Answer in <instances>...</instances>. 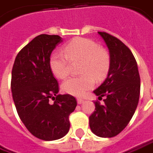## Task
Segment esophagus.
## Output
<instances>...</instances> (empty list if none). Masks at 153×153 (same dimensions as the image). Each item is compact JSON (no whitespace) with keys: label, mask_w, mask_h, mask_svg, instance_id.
I'll use <instances>...</instances> for the list:
<instances>
[{"label":"esophagus","mask_w":153,"mask_h":153,"mask_svg":"<svg viewBox=\"0 0 153 153\" xmlns=\"http://www.w3.org/2000/svg\"><path fill=\"white\" fill-rule=\"evenodd\" d=\"M77 102H78V104H81V103L84 102V100H83V99H80V98H78V99H77Z\"/></svg>","instance_id":"1"}]
</instances>
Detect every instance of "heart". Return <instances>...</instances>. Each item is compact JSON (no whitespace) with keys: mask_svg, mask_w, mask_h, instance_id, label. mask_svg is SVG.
<instances>
[{"mask_svg":"<svg viewBox=\"0 0 153 153\" xmlns=\"http://www.w3.org/2000/svg\"><path fill=\"white\" fill-rule=\"evenodd\" d=\"M65 54L54 51L49 59V67L53 75L64 79L68 75L70 62L81 61L80 76L68 78L62 83L64 92L75 97H82L95 85V78L104 79L110 68V56L93 40L75 38L64 46Z\"/></svg>","mask_w":153,"mask_h":153,"instance_id":"1","label":"heart"}]
</instances>
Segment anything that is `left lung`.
I'll use <instances>...</instances> for the list:
<instances>
[{
	"mask_svg": "<svg viewBox=\"0 0 153 153\" xmlns=\"http://www.w3.org/2000/svg\"><path fill=\"white\" fill-rule=\"evenodd\" d=\"M109 51L110 68L102 84L93 92L105 97L104 105L95 102V111L90 116V128L103 138L119 134L129 124L137 108L140 79L137 62L129 48L118 38L98 32Z\"/></svg>",
	"mask_w": 153,
	"mask_h": 153,
	"instance_id": "8db88e82",
	"label": "left lung"
}]
</instances>
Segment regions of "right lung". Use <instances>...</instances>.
Listing matches in <instances>:
<instances>
[{"label": "right lung", "instance_id": "obj_1", "mask_svg": "<svg viewBox=\"0 0 153 153\" xmlns=\"http://www.w3.org/2000/svg\"><path fill=\"white\" fill-rule=\"evenodd\" d=\"M62 39L40 34L19 52L12 71L15 107L25 127L35 137L54 140L69 130L68 117L77 106L71 95H57L58 83L49 67L52 51ZM55 100L53 103L50 99Z\"/></svg>", "mask_w": 153, "mask_h": 153}]
</instances>
